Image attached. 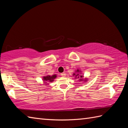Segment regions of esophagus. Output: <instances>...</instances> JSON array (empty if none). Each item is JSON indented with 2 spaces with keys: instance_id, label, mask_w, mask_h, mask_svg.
<instances>
[{
  "instance_id": "1",
  "label": "esophagus",
  "mask_w": 128,
  "mask_h": 128,
  "mask_svg": "<svg viewBox=\"0 0 128 128\" xmlns=\"http://www.w3.org/2000/svg\"><path fill=\"white\" fill-rule=\"evenodd\" d=\"M61 76H63V77H65L66 76V74L65 72L61 73Z\"/></svg>"
}]
</instances>
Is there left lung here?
<instances>
[{
	"label": "left lung",
	"mask_w": 128,
	"mask_h": 128,
	"mask_svg": "<svg viewBox=\"0 0 128 128\" xmlns=\"http://www.w3.org/2000/svg\"><path fill=\"white\" fill-rule=\"evenodd\" d=\"M76 73H77V74H76ZM81 72L80 70L78 69L76 71V72H74V74H73V75L75 76L76 78H78V80L80 81H83V80L87 81V80L86 79V78H85V79H84V78H83V77H84L83 75H81Z\"/></svg>",
	"instance_id": "1"
}]
</instances>
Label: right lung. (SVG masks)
Wrapping results in <instances>:
<instances>
[{
  "mask_svg": "<svg viewBox=\"0 0 128 128\" xmlns=\"http://www.w3.org/2000/svg\"><path fill=\"white\" fill-rule=\"evenodd\" d=\"M56 75H47V76H45L43 78V80L44 81V82L45 84H49L47 83L48 82H52V81H54V78H56Z\"/></svg>",
  "mask_w": 128,
  "mask_h": 128,
  "instance_id": "right-lung-1",
  "label": "right lung"
}]
</instances>
